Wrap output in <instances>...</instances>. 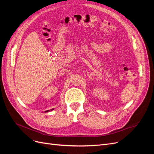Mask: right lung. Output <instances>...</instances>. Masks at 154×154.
<instances>
[{
	"instance_id": "add662e5",
	"label": "right lung",
	"mask_w": 154,
	"mask_h": 154,
	"mask_svg": "<svg viewBox=\"0 0 154 154\" xmlns=\"http://www.w3.org/2000/svg\"><path fill=\"white\" fill-rule=\"evenodd\" d=\"M54 110V109H51V110H46V111H45V112H48L51 111V110Z\"/></svg>"
}]
</instances>
